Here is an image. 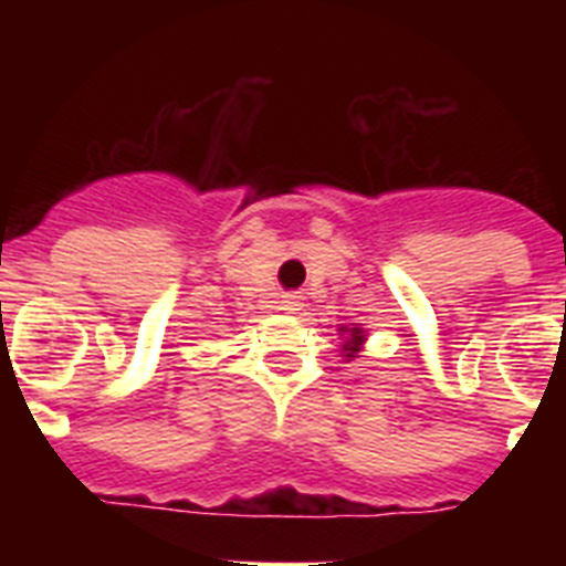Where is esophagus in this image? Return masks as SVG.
Instances as JSON below:
<instances>
[{"instance_id": "obj_1", "label": "esophagus", "mask_w": 566, "mask_h": 566, "mask_svg": "<svg viewBox=\"0 0 566 566\" xmlns=\"http://www.w3.org/2000/svg\"><path fill=\"white\" fill-rule=\"evenodd\" d=\"M280 308L286 314H294L300 312V297L297 294H283V300H280Z\"/></svg>"}]
</instances>
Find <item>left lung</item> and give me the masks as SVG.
<instances>
[{"instance_id":"left-lung-1","label":"left lung","mask_w":566,"mask_h":566,"mask_svg":"<svg viewBox=\"0 0 566 566\" xmlns=\"http://www.w3.org/2000/svg\"><path fill=\"white\" fill-rule=\"evenodd\" d=\"M359 334H363V332H359V328H352V339H354V343L352 345L345 343V345H348V348H345V352H348V354H345V357H354V354H357V345L363 343V337H359Z\"/></svg>"}]
</instances>
